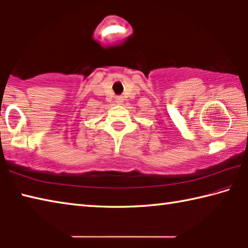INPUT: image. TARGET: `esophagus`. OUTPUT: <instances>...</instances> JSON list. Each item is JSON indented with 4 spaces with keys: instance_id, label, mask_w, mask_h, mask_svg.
<instances>
[{
    "instance_id": "esophagus-1",
    "label": "esophagus",
    "mask_w": 248,
    "mask_h": 248,
    "mask_svg": "<svg viewBox=\"0 0 248 248\" xmlns=\"http://www.w3.org/2000/svg\"><path fill=\"white\" fill-rule=\"evenodd\" d=\"M117 100H119V102H121V98H118Z\"/></svg>"
}]
</instances>
